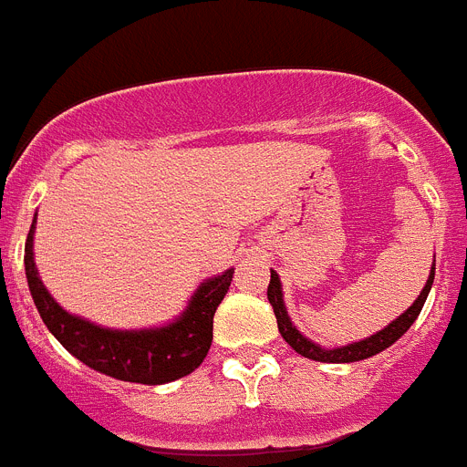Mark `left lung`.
I'll use <instances>...</instances> for the list:
<instances>
[{
  "label": "left lung",
  "mask_w": 467,
  "mask_h": 467,
  "mask_svg": "<svg viewBox=\"0 0 467 467\" xmlns=\"http://www.w3.org/2000/svg\"><path fill=\"white\" fill-rule=\"evenodd\" d=\"M432 280H435V264H432V271H431V278H428L426 287L420 290L419 299L411 304L398 320L383 327L381 332L372 334L369 339L365 341H358V344H348L344 348H320L317 344L308 341L304 334H299V329L290 323V317H287V311H285V304H283V290H280V278L275 271H271V283H269V290H266V296H269V304L274 306L275 313V320H278V332L283 334V339L292 346V348L304 358H311V360L317 362H358V360H365V358H372L381 350H386L388 346H393L395 341L402 337L407 329L411 327L416 317H419L420 308L426 304L428 299V292L432 287Z\"/></svg>",
  "instance_id": "8db88e82"
}]
</instances>
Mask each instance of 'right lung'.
Wrapping results in <instances>:
<instances>
[{
	"mask_svg": "<svg viewBox=\"0 0 467 467\" xmlns=\"http://www.w3.org/2000/svg\"><path fill=\"white\" fill-rule=\"evenodd\" d=\"M32 234H35V222L25 241V275L32 299L48 332L74 358L93 367L95 372L121 381L147 383V386H159L187 377L203 362L213 344V316L229 290L234 269L205 280L192 296L187 311L168 327L119 332V329L98 327L57 306L36 275Z\"/></svg>",
	"mask_w": 467,
	"mask_h": 467,
	"instance_id": "right-lung-1",
	"label": "right lung"
}]
</instances>
